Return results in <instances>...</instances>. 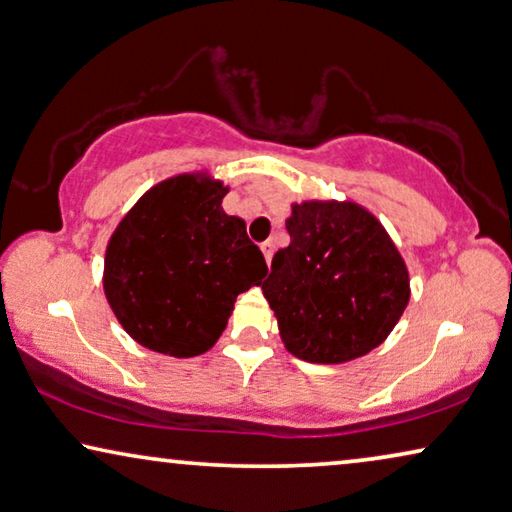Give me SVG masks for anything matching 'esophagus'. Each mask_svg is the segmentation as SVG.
<instances>
[{"label":"esophagus","instance_id":"esophagus-1","mask_svg":"<svg viewBox=\"0 0 512 512\" xmlns=\"http://www.w3.org/2000/svg\"><path fill=\"white\" fill-rule=\"evenodd\" d=\"M261 249H263V256H265V263H272V256H274V242L272 240H265L263 244H261Z\"/></svg>","mask_w":512,"mask_h":512}]
</instances>
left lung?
<instances>
[{
  "label": "left lung",
  "instance_id": "8db88e82",
  "mask_svg": "<svg viewBox=\"0 0 512 512\" xmlns=\"http://www.w3.org/2000/svg\"><path fill=\"white\" fill-rule=\"evenodd\" d=\"M291 244L263 284L295 358L339 365L385 342L406 305L409 270L381 221L351 201H305L286 219Z\"/></svg>",
  "mask_w": 512,
  "mask_h": 512
}]
</instances>
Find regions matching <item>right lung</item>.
<instances>
[{"label":"right lung","instance_id":"1","mask_svg":"<svg viewBox=\"0 0 512 512\" xmlns=\"http://www.w3.org/2000/svg\"><path fill=\"white\" fill-rule=\"evenodd\" d=\"M226 194L224 182L205 173L168 177L110 235L103 291L140 346L173 358L205 353L235 298L268 274L244 221L221 207Z\"/></svg>","mask_w":512,"mask_h":512}]
</instances>
